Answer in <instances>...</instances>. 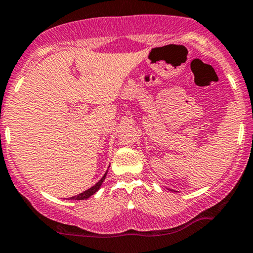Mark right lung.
Wrapping results in <instances>:
<instances>
[{
    "label": "right lung",
    "instance_id": "right-lung-1",
    "mask_svg": "<svg viewBox=\"0 0 253 253\" xmlns=\"http://www.w3.org/2000/svg\"><path fill=\"white\" fill-rule=\"evenodd\" d=\"M106 175H107V172H106L105 174H103L102 178L100 179V180L97 181L96 184L94 185V186H92V187H90V188H88V190L84 191V192H82V193H80V194H78V196H74V197H72L71 199H73V200H84V199H88V198H89L90 196H93V194L95 193L97 190H99L100 186H101V185H102L103 180H105Z\"/></svg>",
    "mask_w": 253,
    "mask_h": 253
}]
</instances>
